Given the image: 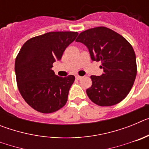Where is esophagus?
<instances>
[{"instance_id": "obj_1", "label": "esophagus", "mask_w": 149, "mask_h": 149, "mask_svg": "<svg viewBox=\"0 0 149 149\" xmlns=\"http://www.w3.org/2000/svg\"><path fill=\"white\" fill-rule=\"evenodd\" d=\"M75 77H76V79H77V80H80V79L82 78V77H81V76H80V75H76Z\"/></svg>"}]
</instances>
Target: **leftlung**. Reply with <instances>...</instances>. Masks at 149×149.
<instances>
[{"label":"left lung","mask_w":149,"mask_h":149,"mask_svg":"<svg viewBox=\"0 0 149 149\" xmlns=\"http://www.w3.org/2000/svg\"><path fill=\"white\" fill-rule=\"evenodd\" d=\"M76 42L89 49L91 59L101 61L104 74L91 76L86 94L98 106H113L127 95L136 78V55L131 45L113 30L98 27L79 34Z\"/></svg>","instance_id":"8db88e82"}]
</instances>
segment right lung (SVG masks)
<instances>
[{
  "instance_id": "right-lung-1",
  "label": "right lung",
  "mask_w": 149,
  "mask_h": 149,
  "mask_svg": "<svg viewBox=\"0 0 149 149\" xmlns=\"http://www.w3.org/2000/svg\"><path fill=\"white\" fill-rule=\"evenodd\" d=\"M77 35L72 31L46 33L27 40L18 52L15 62L18 90L36 111L51 113L66 104L75 77H59L51 68Z\"/></svg>"
}]
</instances>
